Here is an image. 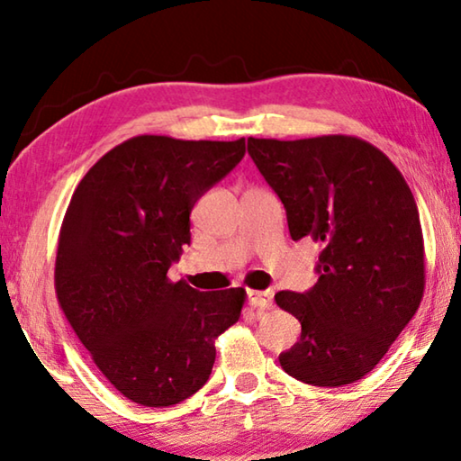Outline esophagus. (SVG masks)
Masks as SVG:
<instances>
[{"mask_svg": "<svg viewBox=\"0 0 461 461\" xmlns=\"http://www.w3.org/2000/svg\"><path fill=\"white\" fill-rule=\"evenodd\" d=\"M249 304L258 309H272L274 293L272 290H249Z\"/></svg>", "mask_w": 461, "mask_h": 461, "instance_id": "34e87169", "label": "esophagus"}]
</instances>
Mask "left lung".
<instances>
[{
	"mask_svg": "<svg viewBox=\"0 0 461 461\" xmlns=\"http://www.w3.org/2000/svg\"><path fill=\"white\" fill-rule=\"evenodd\" d=\"M247 150L286 208L290 237L321 245L309 293L282 290L301 339L280 354L317 387L363 379L412 320L424 294L419 208L398 167L357 136L249 138Z\"/></svg>",
	"mask_w": 461,
	"mask_h": 461,
	"instance_id": "1",
	"label": "left lung"
}]
</instances>
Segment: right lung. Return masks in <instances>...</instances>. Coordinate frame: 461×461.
<instances>
[{
	"label": "right lung",
	"mask_w": 461,
	"mask_h": 461,
	"mask_svg": "<svg viewBox=\"0 0 461 461\" xmlns=\"http://www.w3.org/2000/svg\"><path fill=\"white\" fill-rule=\"evenodd\" d=\"M243 157L245 138L144 133L98 158L69 200L55 258L59 307L98 371L140 406L194 395L216 338L239 321L245 288L200 293L167 274L191 240V208Z\"/></svg>",
	"instance_id": "1"
}]
</instances>
